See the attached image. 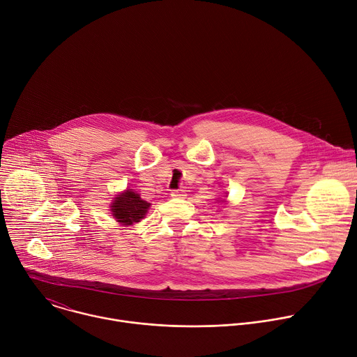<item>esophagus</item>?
Segmentation results:
<instances>
[{
    "instance_id": "obj_1",
    "label": "esophagus",
    "mask_w": 357,
    "mask_h": 357,
    "mask_svg": "<svg viewBox=\"0 0 357 357\" xmlns=\"http://www.w3.org/2000/svg\"><path fill=\"white\" fill-rule=\"evenodd\" d=\"M171 196L175 199H183L186 196V190L185 189H175L171 192Z\"/></svg>"
}]
</instances>
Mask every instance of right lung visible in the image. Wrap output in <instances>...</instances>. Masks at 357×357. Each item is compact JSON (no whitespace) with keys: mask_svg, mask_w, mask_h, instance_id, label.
Instances as JSON below:
<instances>
[{"mask_svg":"<svg viewBox=\"0 0 357 357\" xmlns=\"http://www.w3.org/2000/svg\"><path fill=\"white\" fill-rule=\"evenodd\" d=\"M112 205L113 216L123 226L139 222L149 209V203L142 200L139 195L132 190H127L119 195V197L114 199V203H112Z\"/></svg>","mask_w":357,"mask_h":357,"instance_id":"1","label":"right lung"}]
</instances>
